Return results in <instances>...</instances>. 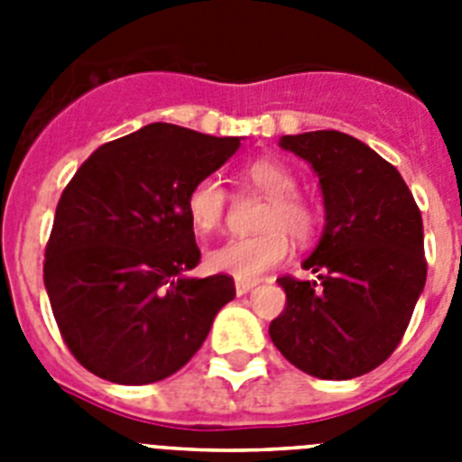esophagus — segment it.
<instances>
[{
    "instance_id": "34e87169",
    "label": "esophagus",
    "mask_w": 462,
    "mask_h": 462,
    "mask_svg": "<svg viewBox=\"0 0 462 462\" xmlns=\"http://www.w3.org/2000/svg\"><path fill=\"white\" fill-rule=\"evenodd\" d=\"M256 287V282H240V280H236V293H238V296H245V293L247 291H252V289Z\"/></svg>"
}]
</instances>
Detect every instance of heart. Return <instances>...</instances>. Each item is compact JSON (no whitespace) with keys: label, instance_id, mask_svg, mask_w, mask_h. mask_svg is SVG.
Masks as SVG:
<instances>
[{"label":"heart","instance_id":"heart-1","mask_svg":"<svg viewBox=\"0 0 462 462\" xmlns=\"http://www.w3.org/2000/svg\"><path fill=\"white\" fill-rule=\"evenodd\" d=\"M247 187L268 196L259 215V231L250 238H234L208 252V266L240 282H256L263 273L284 263L293 243L303 245L314 238L319 228V212L305 196L298 194V175L275 157L252 159L240 169ZM228 194L217 175H206L187 191L185 210L191 228L208 236L222 226L226 217Z\"/></svg>","mask_w":462,"mask_h":462}]
</instances>
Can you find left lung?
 Here are the masks:
<instances>
[{"instance_id":"8db88e82","label":"left lung","mask_w":462,"mask_h":462,"mask_svg":"<svg viewBox=\"0 0 462 462\" xmlns=\"http://www.w3.org/2000/svg\"><path fill=\"white\" fill-rule=\"evenodd\" d=\"M280 145L319 175L326 226L303 263L317 277L277 280L287 305L268 333L312 377H361L395 352L426 284L421 210L395 166L349 134L308 132Z\"/></svg>"}]
</instances>
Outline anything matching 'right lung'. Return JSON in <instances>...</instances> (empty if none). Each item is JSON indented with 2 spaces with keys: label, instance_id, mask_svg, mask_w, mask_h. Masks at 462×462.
I'll return each mask as SVG.
<instances>
[{
  "label": "right lung",
  "instance_id": "right-lung-1",
  "mask_svg": "<svg viewBox=\"0 0 462 462\" xmlns=\"http://www.w3.org/2000/svg\"><path fill=\"white\" fill-rule=\"evenodd\" d=\"M238 145L154 122L94 150L64 187L43 282L64 345L89 373L129 386L169 377L234 300V277L182 273L201 261L187 191Z\"/></svg>",
  "mask_w": 462,
  "mask_h": 462
}]
</instances>
